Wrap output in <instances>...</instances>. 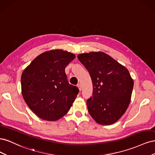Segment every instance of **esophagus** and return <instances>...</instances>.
Masks as SVG:
<instances>
[{
  "label": "esophagus",
  "mask_w": 155,
  "mask_h": 155,
  "mask_svg": "<svg viewBox=\"0 0 155 155\" xmlns=\"http://www.w3.org/2000/svg\"><path fill=\"white\" fill-rule=\"evenodd\" d=\"M78 88H79V91H81V84L80 83H79V84H78Z\"/></svg>",
  "instance_id": "obj_1"
}]
</instances>
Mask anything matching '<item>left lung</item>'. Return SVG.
<instances>
[{
	"label": "left lung",
	"instance_id": "obj_1",
	"mask_svg": "<svg viewBox=\"0 0 155 155\" xmlns=\"http://www.w3.org/2000/svg\"><path fill=\"white\" fill-rule=\"evenodd\" d=\"M78 59L92 82V96L87 100L89 114L100 124L115 123L130 101L134 82L128 70L101 51L79 54Z\"/></svg>",
	"mask_w": 155,
	"mask_h": 155
}]
</instances>
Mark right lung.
Wrapping results in <instances>:
<instances>
[{"mask_svg": "<svg viewBox=\"0 0 155 155\" xmlns=\"http://www.w3.org/2000/svg\"><path fill=\"white\" fill-rule=\"evenodd\" d=\"M75 57L67 51L50 50L37 56L23 71V98L40 118L57 120L71 107L79 88L70 85L64 69Z\"/></svg>", "mask_w": 155, "mask_h": 155, "instance_id": "1", "label": "right lung"}]
</instances>
